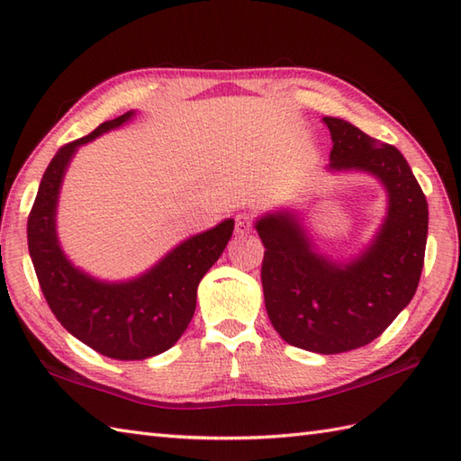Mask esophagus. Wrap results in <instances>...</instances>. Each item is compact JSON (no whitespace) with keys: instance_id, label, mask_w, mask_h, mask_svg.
Instances as JSON below:
<instances>
[{"instance_id":"esophagus-1","label":"esophagus","mask_w":461,"mask_h":461,"mask_svg":"<svg viewBox=\"0 0 461 461\" xmlns=\"http://www.w3.org/2000/svg\"><path fill=\"white\" fill-rule=\"evenodd\" d=\"M253 230V215L251 213H238L236 215V231L240 236H246Z\"/></svg>"}]
</instances>
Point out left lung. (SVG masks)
Listing matches in <instances>:
<instances>
[{
	"mask_svg": "<svg viewBox=\"0 0 461 461\" xmlns=\"http://www.w3.org/2000/svg\"><path fill=\"white\" fill-rule=\"evenodd\" d=\"M330 172L362 170L384 184L388 212L370 246L345 266L312 251L295 213L258 220L261 283L281 339L319 355L365 347L388 329L418 289L428 238V202L406 158L342 119L325 116Z\"/></svg>",
	"mask_w": 461,
	"mask_h": 461,
	"instance_id": "obj_1",
	"label": "left lung"
}]
</instances>
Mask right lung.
<instances>
[{"label": "right lung", "mask_w": 461, "mask_h": 461, "mask_svg": "<svg viewBox=\"0 0 461 461\" xmlns=\"http://www.w3.org/2000/svg\"><path fill=\"white\" fill-rule=\"evenodd\" d=\"M132 111L59 149L39 184L27 220L29 256L49 309L86 347L116 360H142L168 350L188 329L202 277L220 259L233 220L180 243L144 276L103 283L73 267L59 248L55 213L68 162L81 144L132 119Z\"/></svg>", "instance_id": "add662e5"}]
</instances>
